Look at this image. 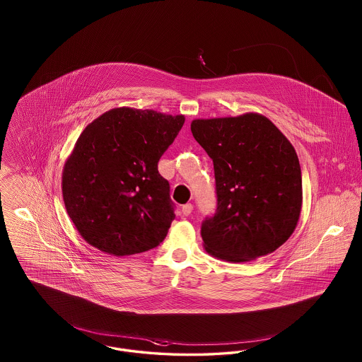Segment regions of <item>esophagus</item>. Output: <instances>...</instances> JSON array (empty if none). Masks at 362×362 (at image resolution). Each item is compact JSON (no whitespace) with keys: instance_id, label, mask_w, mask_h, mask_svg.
Masks as SVG:
<instances>
[{"instance_id":"1","label":"esophagus","mask_w":362,"mask_h":362,"mask_svg":"<svg viewBox=\"0 0 362 362\" xmlns=\"http://www.w3.org/2000/svg\"><path fill=\"white\" fill-rule=\"evenodd\" d=\"M182 211H183V214H185V216H189V214H191V211H192V205H191V204H186V205H183V206H182Z\"/></svg>"}]
</instances>
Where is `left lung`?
<instances>
[{"instance_id":"8db88e82","label":"left lung","mask_w":362,"mask_h":362,"mask_svg":"<svg viewBox=\"0 0 362 362\" xmlns=\"http://www.w3.org/2000/svg\"><path fill=\"white\" fill-rule=\"evenodd\" d=\"M191 133L214 165L217 209L201 226L205 250L233 263L274 252L301 213V168L292 144L255 112L195 119Z\"/></svg>"}]
</instances>
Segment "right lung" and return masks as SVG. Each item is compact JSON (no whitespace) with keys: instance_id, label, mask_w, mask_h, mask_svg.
<instances>
[{"instance_id":"obj_1","label":"right lung","mask_w":362,"mask_h":362,"mask_svg":"<svg viewBox=\"0 0 362 362\" xmlns=\"http://www.w3.org/2000/svg\"><path fill=\"white\" fill-rule=\"evenodd\" d=\"M183 123V115L121 107L86 126L62 173L66 211L86 243L124 257L165 239L175 205L157 163Z\"/></svg>"}]
</instances>
